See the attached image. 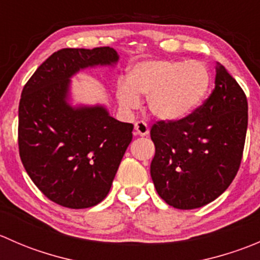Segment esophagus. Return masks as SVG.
<instances>
[{
    "instance_id": "34e87169",
    "label": "esophagus",
    "mask_w": 260,
    "mask_h": 260,
    "mask_svg": "<svg viewBox=\"0 0 260 260\" xmlns=\"http://www.w3.org/2000/svg\"><path fill=\"white\" fill-rule=\"evenodd\" d=\"M149 133V128L146 122L143 120H138L135 124V135L136 136H147Z\"/></svg>"
}]
</instances>
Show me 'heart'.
<instances>
[{"label": "heart", "instance_id": "b5f03b06", "mask_svg": "<svg viewBox=\"0 0 260 260\" xmlns=\"http://www.w3.org/2000/svg\"><path fill=\"white\" fill-rule=\"evenodd\" d=\"M209 86L210 73L203 62L147 60L131 68L127 83H118L115 95L124 109L137 108L138 95H147V106L154 117L176 120L200 106Z\"/></svg>", "mask_w": 260, "mask_h": 260}]
</instances>
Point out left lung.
<instances>
[{"instance_id": "obj_1", "label": "left lung", "mask_w": 260, "mask_h": 260, "mask_svg": "<svg viewBox=\"0 0 260 260\" xmlns=\"http://www.w3.org/2000/svg\"><path fill=\"white\" fill-rule=\"evenodd\" d=\"M215 88L200 107L151 128L154 157L151 177L170 206L198 209L219 198L233 182L243 158L248 128L244 90L217 62Z\"/></svg>"}]
</instances>
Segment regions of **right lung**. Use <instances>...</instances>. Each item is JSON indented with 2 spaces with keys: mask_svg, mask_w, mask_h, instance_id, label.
I'll use <instances>...</instances> for the list:
<instances>
[{
  "mask_svg": "<svg viewBox=\"0 0 260 260\" xmlns=\"http://www.w3.org/2000/svg\"><path fill=\"white\" fill-rule=\"evenodd\" d=\"M109 46L61 49L25 84L18 104V152L39 190L57 205L85 209L106 199L133 124L114 119L103 107L73 108L67 102L70 77L94 65H111Z\"/></svg>",
  "mask_w": 260,
  "mask_h": 260,
  "instance_id": "right-lung-1",
  "label": "right lung"
}]
</instances>
